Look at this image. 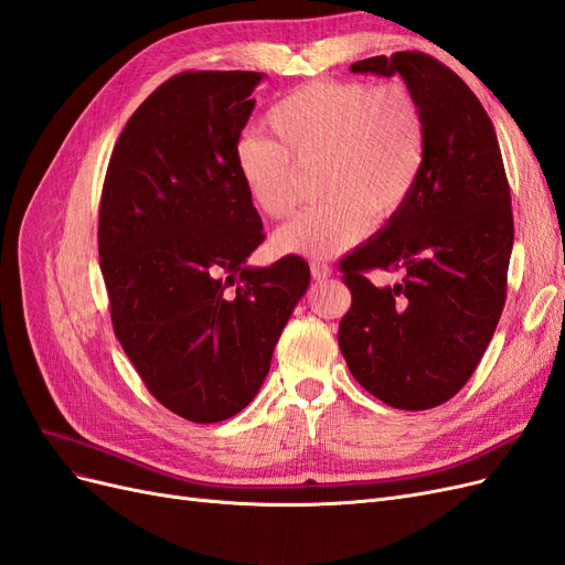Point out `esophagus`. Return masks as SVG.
<instances>
[{
	"label": "esophagus",
	"instance_id": "esophagus-1",
	"mask_svg": "<svg viewBox=\"0 0 565 565\" xmlns=\"http://www.w3.org/2000/svg\"><path fill=\"white\" fill-rule=\"evenodd\" d=\"M311 276L316 278V280H328L330 276H332V268L328 266V262L324 259H311Z\"/></svg>",
	"mask_w": 565,
	"mask_h": 565
}]
</instances>
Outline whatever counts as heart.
I'll use <instances>...</instances> for the list:
<instances>
[{"label": "heart", "instance_id": "heart-1", "mask_svg": "<svg viewBox=\"0 0 565 565\" xmlns=\"http://www.w3.org/2000/svg\"><path fill=\"white\" fill-rule=\"evenodd\" d=\"M276 141L245 134L235 172L254 210L285 218L299 198L297 164H320V193L276 233L282 252L328 256L361 241L374 218H391L415 193L426 160V125L403 82L320 79L280 98L266 115Z\"/></svg>", "mask_w": 565, "mask_h": 565}]
</instances>
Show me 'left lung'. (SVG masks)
Instances as JSON below:
<instances>
[{
	"mask_svg": "<svg viewBox=\"0 0 565 565\" xmlns=\"http://www.w3.org/2000/svg\"><path fill=\"white\" fill-rule=\"evenodd\" d=\"M351 73L405 79L424 115L426 160L403 210L339 262L351 289L339 349L374 398L429 409L469 382L504 309L514 214L502 152L481 100L434 56L398 51ZM374 267L403 269L404 282L372 286Z\"/></svg>",
	"mask_w": 565,
	"mask_h": 565,
	"instance_id": "obj_1",
	"label": "left lung"
}]
</instances>
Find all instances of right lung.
Here are the masks:
<instances>
[{
  "label": "right lung",
  "instance_id": "add662e5",
  "mask_svg": "<svg viewBox=\"0 0 565 565\" xmlns=\"http://www.w3.org/2000/svg\"><path fill=\"white\" fill-rule=\"evenodd\" d=\"M262 77H169L119 134L100 193L98 256L115 337L152 396L195 424L249 405L311 282L295 254L245 266L266 235L233 152Z\"/></svg>",
  "mask_w": 565,
  "mask_h": 565
}]
</instances>
